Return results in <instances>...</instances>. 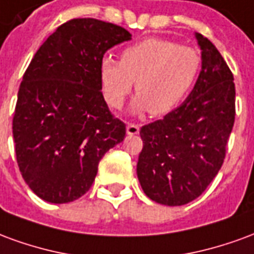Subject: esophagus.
<instances>
[{"label": "esophagus", "mask_w": 254, "mask_h": 254, "mask_svg": "<svg viewBox=\"0 0 254 254\" xmlns=\"http://www.w3.org/2000/svg\"><path fill=\"white\" fill-rule=\"evenodd\" d=\"M140 132V127L137 124H127V134H137Z\"/></svg>", "instance_id": "1"}]
</instances>
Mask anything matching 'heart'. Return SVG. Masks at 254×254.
<instances>
[{
    "mask_svg": "<svg viewBox=\"0 0 254 254\" xmlns=\"http://www.w3.org/2000/svg\"><path fill=\"white\" fill-rule=\"evenodd\" d=\"M202 66L201 54L190 46L163 38H148L124 49L120 61H100V87L106 102L121 109L134 88L136 107L152 116H163L185 99Z\"/></svg>",
    "mask_w": 254,
    "mask_h": 254,
    "instance_id": "b5f03b06",
    "label": "heart"
}]
</instances>
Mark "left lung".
I'll return each instance as SVG.
<instances>
[{"instance_id": "left-lung-1", "label": "left lung", "mask_w": 254, "mask_h": 254, "mask_svg": "<svg viewBox=\"0 0 254 254\" xmlns=\"http://www.w3.org/2000/svg\"><path fill=\"white\" fill-rule=\"evenodd\" d=\"M202 69L188 99L140 129L137 177L144 193L184 205L207 189L226 158L235 120L234 76L211 41L196 34Z\"/></svg>"}]
</instances>
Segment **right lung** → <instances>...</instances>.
<instances>
[{
  "instance_id": "right-lung-1",
  "label": "right lung",
  "mask_w": 254,
  "mask_h": 254,
  "mask_svg": "<svg viewBox=\"0 0 254 254\" xmlns=\"http://www.w3.org/2000/svg\"><path fill=\"white\" fill-rule=\"evenodd\" d=\"M113 23L72 19L39 47L23 76L13 138L20 173L42 200H77L92 185L103 155L127 125L111 114L100 87L105 53L129 41Z\"/></svg>"
}]
</instances>
